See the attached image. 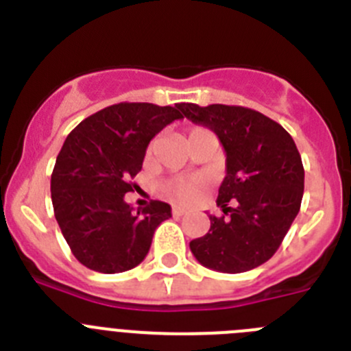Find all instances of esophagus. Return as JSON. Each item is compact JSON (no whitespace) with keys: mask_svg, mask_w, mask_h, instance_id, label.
Here are the masks:
<instances>
[{"mask_svg":"<svg viewBox=\"0 0 351 351\" xmlns=\"http://www.w3.org/2000/svg\"><path fill=\"white\" fill-rule=\"evenodd\" d=\"M186 213H188V210H186L184 207H179V206H173L172 207V214H173V216H184Z\"/></svg>","mask_w":351,"mask_h":351,"instance_id":"34e87169","label":"esophagus"}]
</instances>
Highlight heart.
I'll use <instances>...</instances> for the list:
<instances>
[{
  "label": "heart",
  "instance_id": "b5f03b06",
  "mask_svg": "<svg viewBox=\"0 0 351 351\" xmlns=\"http://www.w3.org/2000/svg\"><path fill=\"white\" fill-rule=\"evenodd\" d=\"M202 132H206V130H200V128L191 130L190 137L191 135H197V133H202ZM154 147H156V141H153L151 144H149L147 147L149 156L153 154ZM200 188H202V181H200V179H178V181H170L167 182V184H163L161 193L165 195L167 198H170V200H176V202H190V200H193V198L197 197Z\"/></svg>",
  "mask_w": 351,
  "mask_h": 351
}]
</instances>
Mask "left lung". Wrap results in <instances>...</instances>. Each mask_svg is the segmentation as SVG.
Here are the masks:
<instances>
[{"label":"left lung","instance_id":"8db88e82","mask_svg":"<svg viewBox=\"0 0 351 351\" xmlns=\"http://www.w3.org/2000/svg\"><path fill=\"white\" fill-rule=\"evenodd\" d=\"M195 125L218 135L226 154L210 228L190 250L204 267L237 274L274 255L299 214L304 167L290 133L267 116L235 105H176Z\"/></svg>","mask_w":351,"mask_h":351}]
</instances>
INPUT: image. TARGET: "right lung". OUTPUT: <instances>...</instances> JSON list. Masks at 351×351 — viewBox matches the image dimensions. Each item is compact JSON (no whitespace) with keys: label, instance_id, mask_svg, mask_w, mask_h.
I'll list each match as a JSON object with an SVG mask.
<instances>
[{"label":"right lung","instance_id":"right-lung-1","mask_svg":"<svg viewBox=\"0 0 351 351\" xmlns=\"http://www.w3.org/2000/svg\"><path fill=\"white\" fill-rule=\"evenodd\" d=\"M181 117L178 107L125 101L86 117L68 135L56 158L51 197L63 237L82 265L116 274L145 258L172 209L151 200L133 210L125 193L133 190L149 142Z\"/></svg>","mask_w":351,"mask_h":351}]
</instances>
